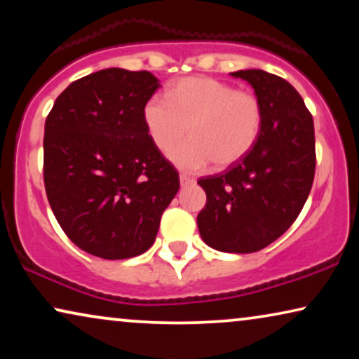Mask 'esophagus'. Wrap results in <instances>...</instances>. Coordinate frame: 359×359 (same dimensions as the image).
<instances>
[{
  "label": "esophagus",
  "instance_id": "34e87169",
  "mask_svg": "<svg viewBox=\"0 0 359 359\" xmlns=\"http://www.w3.org/2000/svg\"><path fill=\"white\" fill-rule=\"evenodd\" d=\"M180 181H181V184H189V183H193V178H191V176H188V175H184V173H181L180 175Z\"/></svg>",
  "mask_w": 359,
  "mask_h": 359
}]
</instances>
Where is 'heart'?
I'll return each mask as SVG.
<instances>
[{"label":"heart","instance_id":"heart-1","mask_svg":"<svg viewBox=\"0 0 359 359\" xmlns=\"http://www.w3.org/2000/svg\"><path fill=\"white\" fill-rule=\"evenodd\" d=\"M144 124L160 151H171L180 168L199 170L212 161L229 168L243 160L263 129V106L253 93L235 90L209 76H188L171 83L166 101L150 97L144 106Z\"/></svg>","mask_w":359,"mask_h":359}]
</instances>
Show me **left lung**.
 Returning a JSON list of instances; mask_svg holds the SVG:
<instances>
[{
    "mask_svg": "<svg viewBox=\"0 0 359 359\" xmlns=\"http://www.w3.org/2000/svg\"><path fill=\"white\" fill-rule=\"evenodd\" d=\"M230 75L252 85L263 106V129L243 160L198 181L208 196L198 227L219 252L253 253L301 214L316 175V135L312 114L291 83L263 70Z\"/></svg>",
    "mask_w": 359,
    "mask_h": 359,
    "instance_id": "1",
    "label": "left lung"
}]
</instances>
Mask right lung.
<instances>
[{"instance_id": "add662e5", "label": "right lung", "mask_w": 359, "mask_h": 359, "mask_svg": "<svg viewBox=\"0 0 359 359\" xmlns=\"http://www.w3.org/2000/svg\"><path fill=\"white\" fill-rule=\"evenodd\" d=\"M158 86L150 72L106 68L73 81L47 116L48 204L67 237L95 257L147 252L180 189L178 171L144 124Z\"/></svg>"}]
</instances>
